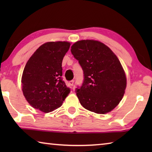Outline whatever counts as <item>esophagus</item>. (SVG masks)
Segmentation results:
<instances>
[{"instance_id":"1","label":"esophagus","mask_w":152,"mask_h":152,"mask_svg":"<svg viewBox=\"0 0 152 152\" xmlns=\"http://www.w3.org/2000/svg\"><path fill=\"white\" fill-rule=\"evenodd\" d=\"M74 80H71V81H70V82H69V84H70V86H73V85H74Z\"/></svg>"}]
</instances>
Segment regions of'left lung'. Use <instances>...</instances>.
Instances as JSON below:
<instances>
[{
	"instance_id": "1",
	"label": "left lung",
	"mask_w": 152,
	"mask_h": 152,
	"mask_svg": "<svg viewBox=\"0 0 152 152\" xmlns=\"http://www.w3.org/2000/svg\"><path fill=\"white\" fill-rule=\"evenodd\" d=\"M70 51L83 71L82 86L76 89L80 104L96 114L112 110L121 101L127 86L117 56L105 44L92 40L76 42Z\"/></svg>"
}]
</instances>
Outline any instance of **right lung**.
Listing matches in <instances>:
<instances>
[{
    "instance_id": "add662e5",
    "label": "right lung",
    "mask_w": 152,
    "mask_h": 152,
    "mask_svg": "<svg viewBox=\"0 0 152 152\" xmlns=\"http://www.w3.org/2000/svg\"><path fill=\"white\" fill-rule=\"evenodd\" d=\"M68 42L42 45L28 59L22 74V91L29 104L48 113L62 105L70 93L62 79V61L69 50Z\"/></svg>"
}]
</instances>
